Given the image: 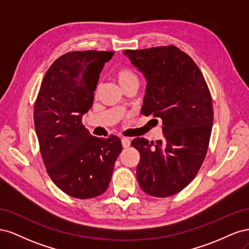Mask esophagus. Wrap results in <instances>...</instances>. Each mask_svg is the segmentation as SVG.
Instances as JSON below:
<instances>
[{
	"label": "esophagus",
	"mask_w": 249,
	"mask_h": 249,
	"mask_svg": "<svg viewBox=\"0 0 249 249\" xmlns=\"http://www.w3.org/2000/svg\"><path fill=\"white\" fill-rule=\"evenodd\" d=\"M122 144H123V146L124 147V148H126V147H129L130 146V144H131V140L129 139V138H123L122 139Z\"/></svg>",
	"instance_id": "esophagus-1"
}]
</instances>
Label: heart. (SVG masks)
<instances>
[{"label": "heart", "mask_w": 249, "mask_h": 249, "mask_svg": "<svg viewBox=\"0 0 249 249\" xmlns=\"http://www.w3.org/2000/svg\"><path fill=\"white\" fill-rule=\"evenodd\" d=\"M115 78L123 89L126 86L139 84L138 76L130 67H120L115 71Z\"/></svg>", "instance_id": "heart-1"}]
</instances>
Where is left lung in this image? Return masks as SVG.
<instances>
[{"mask_svg":"<svg viewBox=\"0 0 249 249\" xmlns=\"http://www.w3.org/2000/svg\"><path fill=\"white\" fill-rule=\"evenodd\" d=\"M146 80L141 113L162 119L163 140L136 138L137 180L156 197H167L191 183L205 160L213 125L212 96L198 66L175 46L126 50Z\"/></svg>","mask_w":249,"mask_h":249,"instance_id":"obj_1","label":"left lung"}]
</instances>
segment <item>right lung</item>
Segmentation results:
<instances>
[{"label":"right lung","mask_w":249,"mask_h":249,"mask_svg":"<svg viewBox=\"0 0 249 249\" xmlns=\"http://www.w3.org/2000/svg\"><path fill=\"white\" fill-rule=\"evenodd\" d=\"M113 52H71L44 76L34 106V125L48 175L64 193L80 199L107 190L122 141L92 136L82 117L92 107L94 90Z\"/></svg>","instance_id":"obj_1"}]
</instances>
